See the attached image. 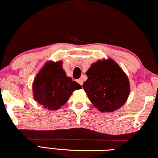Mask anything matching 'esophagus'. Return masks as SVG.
<instances>
[{"label": "esophagus", "instance_id": "34e87169", "mask_svg": "<svg viewBox=\"0 0 158 158\" xmlns=\"http://www.w3.org/2000/svg\"><path fill=\"white\" fill-rule=\"evenodd\" d=\"M77 83H79V84L80 85H83V81H82V79H77Z\"/></svg>", "mask_w": 158, "mask_h": 158}]
</instances>
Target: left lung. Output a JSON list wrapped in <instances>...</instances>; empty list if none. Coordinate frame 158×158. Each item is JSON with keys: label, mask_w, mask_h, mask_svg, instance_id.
<instances>
[{"label": "left lung", "mask_w": 158, "mask_h": 158, "mask_svg": "<svg viewBox=\"0 0 158 158\" xmlns=\"http://www.w3.org/2000/svg\"><path fill=\"white\" fill-rule=\"evenodd\" d=\"M86 75L83 88L98 110L112 112L124 105L130 93L129 80L113 60L93 63Z\"/></svg>", "instance_id": "1"}]
</instances>
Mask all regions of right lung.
<instances>
[{
	"instance_id": "1",
	"label": "right lung",
	"mask_w": 158,
	"mask_h": 158,
	"mask_svg": "<svg viewBox=\"0 0 158 158\" xmlns=\"http://www.w3.org/2000/svg\"><path fill=\"white\" fill-rule=\"evenodd\" d=\"M33 89L35 100L40 105L49 110H57L81 85L66 76L61 61H49L35 78Z\"/></svg>"
}]
</instances>
